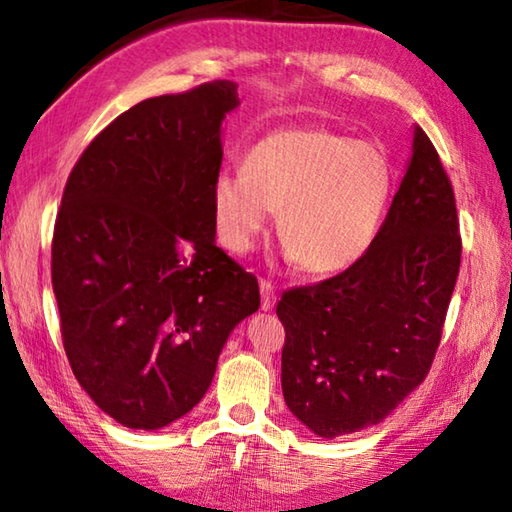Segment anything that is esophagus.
Instances as JSON below:
<instances>
[{"label":"esophagus","instance_id":"esophagus-1","mask_svg":"<svg viewBox=\"0 0 512 512\" xmlns=\"http://www.w3.org/2000/svg\"><path fill=\"white\" fill-rule=\"evenodd\" d=\"M258 285H261V308H263L265 312L272 310L274 303H276V288H274V283L261 279V281H258Z\"/></svg>","mask_w":512,"mask_h":512}]
</instances>
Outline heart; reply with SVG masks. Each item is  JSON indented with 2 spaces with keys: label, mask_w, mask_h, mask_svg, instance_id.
Returning <instances> with one entry per match:
<instances>
[{
  "label": "heart",
  "mask_w": 512,
  "mask_h": 512,
  "mask_svg": "<svg viewBox=\"0 0 512 512\" xmlns=\"http://www.w3.org/2000/svg\"><path fill=\"white\" fill-rule=\"evenodd\" d=\"M245 173H220L211 206L220 242L247 254L279 211L285 258L312 274L360 261L387 211L389 159L326 128H285L249 148Z\"/></svg>",
  "instance_id": "b5f03b06"
}]
</instances>
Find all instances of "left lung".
<instances>
[{"instance_id": "8db88e82", "label": "left lung", "mask_w": 512, "mask_h": 512, "mask_svg": "<svg viewBox=\"0 0 512 512\" xmlns=\"http://www.w3.org/2000/svg\"><path fill=\"white\" fill-rule=\"evenodd\" d=\"M459 265L452 184L416 125L407 173L371 247L276 306L283 398L312 434L330 441L378 425L425 380Z\"/></svg>"}]
</instances>
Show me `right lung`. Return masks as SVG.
I'll list each match as a JSON object with an SVG mask.
<instances>
[{
    "mask_svg": "<svg viewBox=\"0 0 512 512\" xmlns=\"http://www.w3.org/2000/svg\"><path fill=\"white\" fill-rule=\"evenodd\" d=\"M236 89L146 98L67 179L51 247L62 342L80 387L123 427L186 416L231 330L261 306L256 276L215 245L211 186Z\"/></svg>",
    "mask_w": 512,
    "mask_h": 512,
    "instance_id": "obj_1",
    "label": "right lung"
}]
</instances>
